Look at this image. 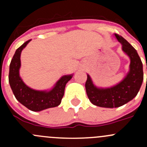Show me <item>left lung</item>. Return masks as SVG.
Instances as JSON below:
<instances>
[{
	"instance_id": "left-lung-1",
	"label": "left lung",
	"mask_w": 147,
	"mask_h": 147,
	"mask_svg": "<svg viewBox=\"0 0 147 147\" xmlns=\"http://www.w3.org/2000/svg\"><path fill=\"white\" fill-rule=\"evenodd\" d=\"M115 37L122 45V50L131 60L129 72L121 82L115 87L100 89L93 84L87 75L85 89L90 101L101 107H119L125 105L137 96L144 79L143 65L137 50L123 37L115 33Z\"/></svg>"
}]
</instances>
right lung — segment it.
I'll return each instance as SVG.
<instances>
[{"instance_id": "1", "label": "right lung", "mask_w": 147, "mask_h": 147, "mask_svg": "<svg viewBox=\"0 0 147 147\" xmlns=\"http://www.w3.org/2000/svg\"><path fill=\"white\" fill-rule=\"evenodd\" d=\"M30 40L26 41L16 50L10 62L8 80L16 100L30 110L40 112L60 105L64 96L65 85L72 75L62 77L50 92L37 91L28 87L20 78L19 69L20 67V53Z\"/></svg>"}]
</instances>
